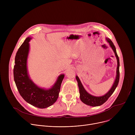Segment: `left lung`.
<instances>
[{"label": "left lung", "instance_id": "obj_1", "mask_svg": "<svg viewBox=\"0 0 135 135\" xmlns=\"http://www.w3.org/2000/svg\"><path fill=\"white\" fill-rule=\"evenodd\" d=\"M106 41L109 43V45L112 47V50H113L115 56L117 57V62H118V66L117 69V75H116V79L114 81V83L111 88V89L109 90V91L106 93L105 95L102 96H99V97H97V96H94L90 94H89L84 88L81 82L79 77L78 76H76V79L78 81V85L79 88V91L80 94V99L81 101L86 105H89L90 106H99L103 105L104 103H105L108 99L110 97V96L113 94L114 92L115 89L117 88L120 79V71H119V67H120V61L119 56L117 54L116 48H115L113 43L109 38H106Z\"/></svg>", "mask_w": 135, "mask_h": 135}]
</instances>
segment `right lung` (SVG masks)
Returning <instances> with one entry per match:
<instances>
[{"instance_id": "1", "label": "right lung", "mask_w": 135, "mask_h": 135, "mask_svg": "<svg viewBox=\"0 0 135 135\" xmlns=\"http://www.w3.org/2000/svg\"><path fill=\"white\" fill-rule=\"evenodd\" d=\"M31 38H27L18 49L15 57L14 79L21 97L28 103L39 108H47L57 100L60 90L64 74L57 79L54 85L49 89L37 86L30 79L27 70V58L29 51V43Z\"/></svg>"}]
</instances>
